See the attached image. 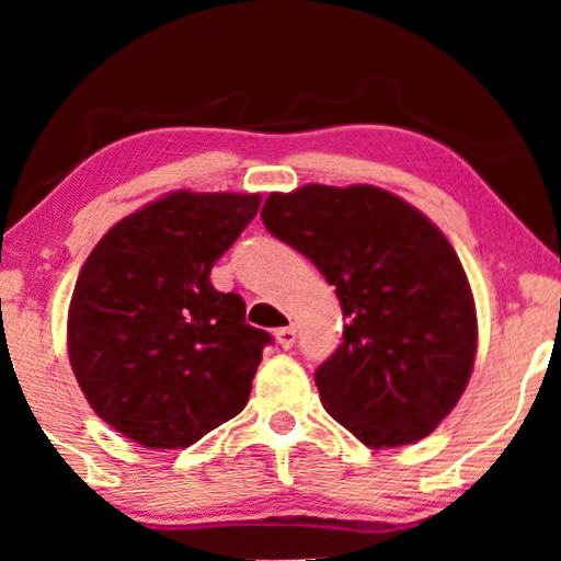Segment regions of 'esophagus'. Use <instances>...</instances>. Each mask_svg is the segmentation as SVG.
Returning <instances> with one entry per match:
<instances>
[{
  "label": "esophagus",
  "instance_id": "esophagus-1",
  "mask_svg": "<svg viewBox=\"0 0 561 561\" xmlns=\"http://www.w3.org/2000/svg\"><path fill=\"white\" fill-rule=\"evenodd\" d=\"M275 340H278V344H280L283 350H290L296 344V327L290 324V327L278 329V332H275Z\"/></svg>",
  "mask_w": 561,
  "mask_h": 561
}]
</instances>
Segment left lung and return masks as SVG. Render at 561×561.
<instances>
[{
	"instance_id": "1",
	"label": "left lung",
	"mask_w": 561,
	"mask_h": 561,
	"mask_svg": "<svg viewBox=\"0 0 561 561\" xmlns=\"http://www.w3.org/2000/svg\"><path fill=\"white\" fill-rule=\"evenodd\" d=\"M260 217L319 267L347 319L313 375L324 409L373 449L432 434L478 350L472 290L447 237L375 186L311 183L271 194Z\"/></svg>"
}]
</instances>
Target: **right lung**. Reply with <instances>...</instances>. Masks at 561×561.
<instances>
[{
  "mask_svg": "<svg viewBox=\"0 0 561 561\" xmlns=\"http://www.w3.org/2000/svg\"><path fill=\"white\" fill-rule=\"evenodd\" d=\"M257 206V194L175 191L117 221L83 263L68 359L91 409L127 439L188 447L248 405L273 336L209 273Z\"/></svg>",
  "mask_w": 561,
  "mask_h": 561,
  "instance_id": "add662e5",
  "label": "right lung"
}]
</instances>
